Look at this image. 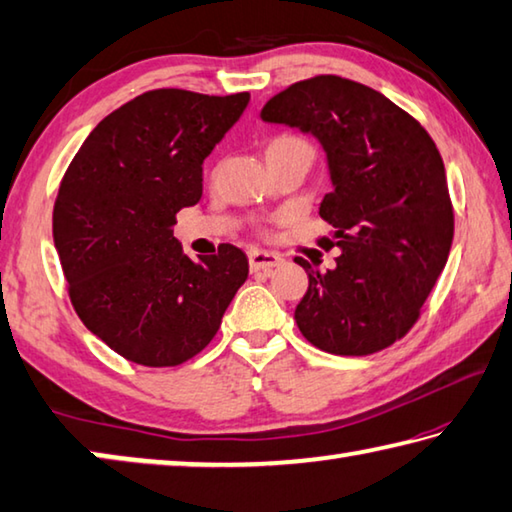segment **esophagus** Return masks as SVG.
<instances>
[{
	"label": "esophagus",
	"instance_id": "obj_1",
	"mask_svg": "<svg viewBox=\"0 0 512 512\" xmlns=\"http://www.w3.org/2000/svg\"><path fill=\"white\" fill-rule=\"evenodd\" d=\"M282 262V257L277 253H268V250H257L253 248L248 253V264H250V271L257 273V271H268V268H273Z\"/></svg>",
	"mask_w": 512,
	"mask_h": 512
}]
</instances>
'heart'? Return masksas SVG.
Listing matches in <instances>:
<instances>
[{
	"label": "heart",
	"mask_w": 512,
	"mask_h": 512,
	"mask_svg": "<svg viewBox=\"0 0 512 512\" xmlns=\"http://www.w3.org/2000/svg\"><path fill=\"white\" fill-rule=\"evenodd\" d=\"M293 151L311 153V146L298 135H275L273 140H268V144H266V158H268V155L293 153Z\"/></svg>",
	"instance_id": "obj_1"
}]
</instances>
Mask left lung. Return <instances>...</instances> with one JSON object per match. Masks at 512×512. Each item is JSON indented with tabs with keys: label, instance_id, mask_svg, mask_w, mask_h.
I'll return each mask as SVG.
<instances>
[{
	"label": "left lung",
	"instance_id": "1",
	"mask_svg": "<svg viewBox=\"0 0 512 512\" xmlns=\"http://www.w3.org/2000/svg\"><path fill=\"white\" fill-rule=\"evenodd\" d=\"M262 119L314 135L332 180L318 212L334 232L320 244L341 248V255L327 271L296 257L309 275L296 307L302 336L341 357L400 341L443 273L454 239L436 144L384 94L334 74L289 85L262 108Z\"/></svg>",
	"mask_w": 512,
	"mask_h": 512
}]
</instances>
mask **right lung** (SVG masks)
<instances>
[{
  "mask_svg": "<svg viewBox=\"0 0 512 512\" xmlns=\"http://www.w3.org/2000/svg\"><path fill=\"white\" fill-rule=\"evenodd\" d=\"M248 92H144L110 112L69 162L54 203V244L83 325L121 357L180 366L219 332L248 277L232 244L192 262L176 214L203 196V160L235 126Z\"/></svg>",
  "mask_w": 512,
  "mask_h": 512,
  "instance_id": "obj_1",
  "label": "right lung"
}]
</instances>
